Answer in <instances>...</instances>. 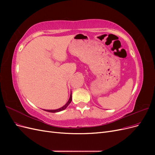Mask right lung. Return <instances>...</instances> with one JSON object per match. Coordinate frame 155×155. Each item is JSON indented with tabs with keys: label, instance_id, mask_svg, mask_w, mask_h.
<instances>
[{
	"label": "right lung",
	"instance_id": "obj_1",
	"mask_svg": "<svg viewBox=\"0 0 155 155\" xmlns=\"http://www.w3.org/2000/svg\"><path fill=\"white\" fill-rule=\"evenodd\" d=\"M71 101H72V93L70 94V98H69V100L67 101V104H65L64 106H63L62 107H61V108H59V109H55V110H45V109H44V110L49 112H54V113H55V112H60V111H62V110L67 109V107L68 106V105L70 104V103H71Z\"/></svg>",
	"mask_w": 155,
	"mask_h": 155
}]
</instances>
